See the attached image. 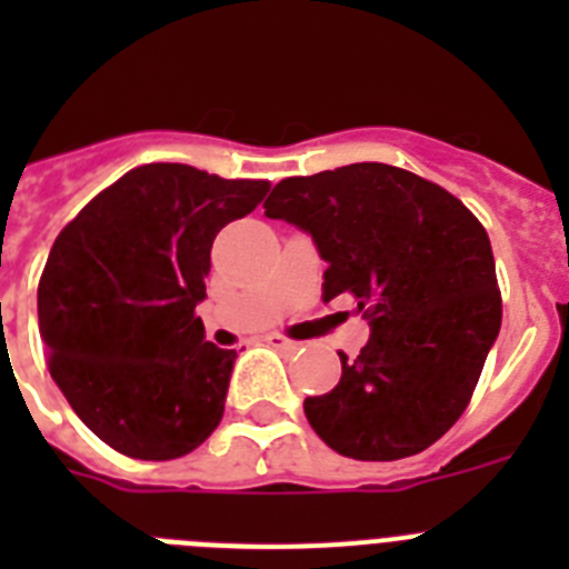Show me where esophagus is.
I'll return each instance as SVG.
<instances>
[{"instance_id": "obj_1", "label": "esophagus", "mask_w": 569, "mask_h": 569, "mask_svg": "<svg viewBox=\"0 0 569 569\" xmlns=\"http://www.w3.org/2000/svg\"><path fill=\"white\" fill-rule=\"evenodd\" d=\"M268 345L276 347V350H281V353H293V350H299V341L284 339V336H281V333H270L268 336Z\"/></svg>"}]
</instances>
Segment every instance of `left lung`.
I'll return each mask as SVG.
<instances>
[{
  "instance_id": "obj_1",
  "label": "left lung",
  "mask_w": 569,
  "mask_h": 569,
  "mask_svg": "<svg viewBox=\"0 0 569 569\" xmlns=\"http://www.w3.org/2000/svg\"><path fill=\"white\" fill-rule=\"evenodd\" d=\"M313 236L325 301L353 296L370 321L339 385L305 399L336 453L396 461L439 441L465 413L501 328L490 239L453 193L381 162L281 179L264 202Z\"/></svg>"
}]
</instances>
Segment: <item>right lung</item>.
Wrapping results in <instances>:
<instances>
[{
	"instance_id": "right-lung-1",
	"label": "right lung",
	"mask_w": 569,
	"mask_h": 569,
	"mask_svg": "<svg viewBox=\"0 0 569 569\" xmlns=\"http://www.w3.org/2000/svg\"><path fill=\"white\" fill-rule=\"evenodd\" d=\"M268 190L261 179L142 164L53 241L37 296L50 376L119 453L179 459L222 421L236 350L204 341L196 305L216 233Z\"/></svg>"
}]
</instances>
